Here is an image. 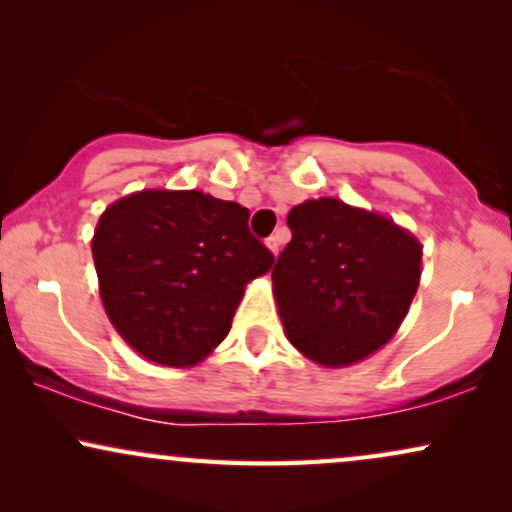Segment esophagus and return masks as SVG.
I'll return each mask as SVG.
<instances>
[{
  "mask_svg": "<svg viewBox=\"0 0 512 512\" xmlns=\"http://www.w3.org/2000/svg\"><path fill=\"white\" fill-rule=\"evenodd\" d=\"M264 245H267L269 248V252H272V255L276 257L279 255V245H281V240H279V236H269L267 240H264Z\"/></svg>",
  "mask_w": 512,
  "mask_h": 512,
  "instance_id": "obj_1",
  "label": "esophagus"
}]
</instances>
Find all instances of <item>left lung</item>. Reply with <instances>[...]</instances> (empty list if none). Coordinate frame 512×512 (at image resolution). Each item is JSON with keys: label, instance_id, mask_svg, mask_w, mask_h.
<instances>
[{"label": "left lung", "instance_id": "1", "mask_svg": "<svg viewBox=\"0 0 512 512\" xmlns=\"http://www.w3.org/2000/svg\"><path fill=\"white\" fill-rule=\"evenodd\" d=\"M272 291L286 339L325 368L354 366L395 337L421 281L424 245L390 216L334 197L286 216Z\"/></svg>", "mask_w": 512, "mask_h": 512}]
</instances>
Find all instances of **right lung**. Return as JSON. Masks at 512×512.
Instances as JSON below:
<instances>
[{
  "label": "right lung",
  "instance_id": "1",
  "mask_svg": "<svg viewBox=\"0 0 512 512\" xmlns=\"http://www.w3.org/2000/svg\"><path fill=\"white\" fill-rule=\"evenodd\" d=\"M248 219L202 190H139L103 211L91 238L98 291L139 356L190 368L226 339L245 286L274 264Z\"/></svg>",
  "mask_w": 512,
  "mask_h": 512
}]
</instances>
